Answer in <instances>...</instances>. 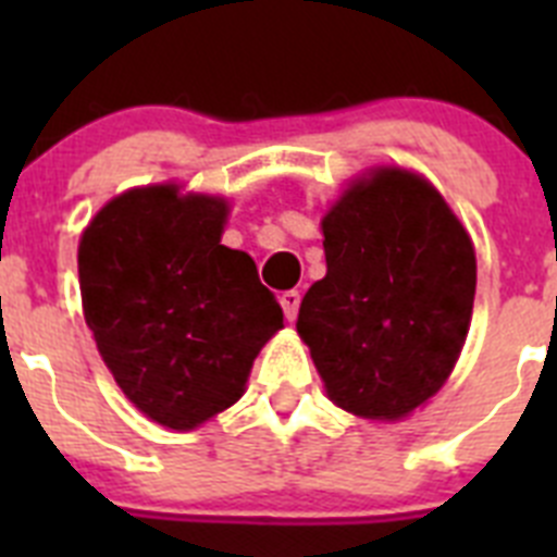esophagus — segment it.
Wrapping results in <instances>:
<instances>
[{
  "instance_id": "34e87169",
  "label": "esophagus",
  "mask_w": 557,
  "mask_h": 557,
  "mask_svg": "<svg viewBox=\"0 0 557 557\" xmlns=\"http://www.w3.org/2000/svg\"><path fill=\"white\" fill-rule=\"evenodd\" d=\"M282 309L284 314H287V321H295V314H298V307H301V293L298 289H287V293H282Z\"/></svg>"
}]
</instances>
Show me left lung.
<instances>
[{
    "instance_id": "8db88e82",
    "label": "left lung",
    "mask_w": 557,
    "mask_h": 557,
    "mask_svg": "<svg viewBox=\"0 0 557 557\" xmlns=\"http://www.w3.org/2000/svg\"><path fill=\"white\" fill-rule=\"evenodd\" d=\"M326 275L298 334L329 398L396 421L441 391L471 323L476 259L446 200L412 172L376 170L323 218Z\"/></svg>"
}]
</instances>
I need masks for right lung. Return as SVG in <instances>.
Returning <instances> with one entry per match:
<instances>
[{
	"label": "right lung",
	"mask_w": 557,
	"mask_h": 557,
	"mask_svg": "<svg viewBox=\"0 0 557 557\" xmlns=\"http://www.w3.org/2000/svg\"><path fill=\"white\" fill-rule=\"evenodd\" d=\"M228 206L178 186L131 189L77 250L83 312L108 371L170 430H195L243 396L256 354L284 326L243 250L220 245Z\"/></svg>",
	"instance_id": "obj_1"
}]
</instances>
